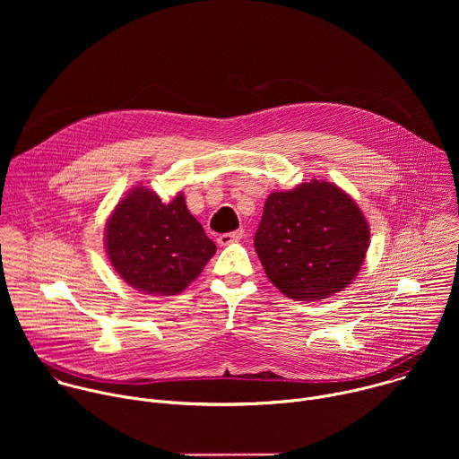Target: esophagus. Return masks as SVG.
<instances>
[{
  "instance_id": "esophagus-1",
  "label": "esophagus",
  "mask_w": 459,
  "mask_h": 459,
  "mask_svg": "<svg viewBox=\"0 0 459 459\" xmlns=\"http://www.w3.org/2000/svg\"><path fill=\"white\" fill-rule=\"evenodd\" d=\"M243 236H245V230H243V229H238V230H234V232H227V234H221V236L218 238V243H220V245H230V243H238V241H241V239H243Z\"/></svg>"
}]
</instances>
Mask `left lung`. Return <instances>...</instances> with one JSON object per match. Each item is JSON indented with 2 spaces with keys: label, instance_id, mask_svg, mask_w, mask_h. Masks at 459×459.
<instances>
[{
  "label": "left lung",
  "instance_id": "left-lung-1",
  "mask_svg": "<svg viewBox=\"0 0 459 459\" xmlns=\"http://www.w3.org/2000/svg\"><path fill=\"white\" fill-rule=\"evenodd\" d=\"M370 229L356 202L338 185L312 179L273 192L254 236L267 278L287 298L317 301L358 276Z\"/></svg>",
  "mask_w": 459,
  "mask_h": 459
}]
</instances>
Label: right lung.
<instances>
[{
  "label": "right lung",
  "instance_id": "obj_1",
  "mask_svg": "<svg viewBox=\"0 0 459 459\" xmlns=\"http://www.w3.org/2000/svg\"><path fill=\"white\" fill-rule=\"evenodd\" d=\"M107 255L119 278L151 296H176L202 274L216 245L179 192L169 204L142 185L116 205L105 227Z\"/></svg>",
  "mask_w": 459,
  "mask_h": 459
}]
</instances>
